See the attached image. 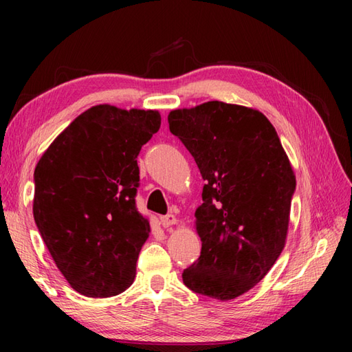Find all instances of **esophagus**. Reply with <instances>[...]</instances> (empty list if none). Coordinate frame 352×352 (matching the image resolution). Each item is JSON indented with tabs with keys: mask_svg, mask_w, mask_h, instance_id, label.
<instances>
[{
	"mask_svg": "<svg viewBox=\"0 0 352 352\" xmlns=\"http://www.w3.org/2000/svg\"><path fill=\"white\" fill-rule=\"evenodd\" d=\"M160 222H162V226L164 227V228H168V227H172V226H175L177 223V218L174 214H164V216H162L160 218Z\"/></svg>",
	"mask_w": 352,
	"mask_h": 352,
	"instance_id": "1",
	"label": "esophagus"
}]
</instances>
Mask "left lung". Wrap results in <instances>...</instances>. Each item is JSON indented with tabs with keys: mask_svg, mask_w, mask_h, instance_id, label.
<instances>
[{
	"mask_svg": "<svg viewBox=\"0 0 352 352\" xmlns=\"http://www.w3.org/2000/svg\"><path fill=\"white\" fill-rule=\"evenodd\" d=\"M168 122L206 180L195 212L201 256L184 269L183 283L195 294L234 300L263 278L284 248L294 169L258 110L208 101L172 110Z\"/></svg>",
	"mask_w": 352,
	"mask_h": 352,
	"instance_id": "8db88e82",
	"label": "left lung"
}]
</instances>
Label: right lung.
Instances as JSON below:
<instances>
[{"mask_svg":"<svg viewBox=\"0 0 352 352\" xmlns=\"http://www.w3.org/2000/svg\"><path fill=\"white\" fill-rule=\"evenodd\" d=\"M160 121L155 110L95 106L36 164L34 222L58 271L81 295L115 296L134 280L149 234L136 207V159Z\"/></svg>","mask_w":352,"mask_h":352,"instance_id":"add662e5","label":"right lung"}]
</instances>
